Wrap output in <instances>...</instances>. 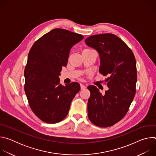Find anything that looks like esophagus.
Instances as JSON below:
<instances>
[{
  "label": "esophagus",
  "mask_w": 156,
  "mask_h": 156,
  "mask_svg": "<svg viewBox=\"0 0 156 156\" xmlns=\"http://www.w3.org/2000/svg\"><path fill=\"white\" fill-rule=\"evenodd\" d=\"M80 87H81V90H84V89L86 88V86L84 84H80Z\"/></svg>",
  "instance_id": "1"
}]
</instances>
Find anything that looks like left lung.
I'll use <instances>...</instances> for the list:
<instances>
[{"label": "left lung", "mask_w": 156, "mask_h": 156, "mask_svg": "<svg viewBox=\"0 0 156 156\" xmlns=\"http://www.w3.org/2000/svg\"><path fill=\"white\" fill-rule=\"evenodd\" d=\"M85 43L98 52L99 72L108 76L105 82L108 87L102 95L95 86H87L91 93L87 102L88 117L98 126L108 127L125 117L135 96V57L126 44L113 34L91 36Z\"/></svg>", "instance_id": "left-lung-1"}]
</instances>
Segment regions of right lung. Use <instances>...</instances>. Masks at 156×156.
<instances>
[{
	"instance_id": "1",
	"label": "right lung",
	"mask_w": 156,
	"mask_h": 156,
	"mask_svg": "<svg viewBox=\"0 0 156 156\" xmlns=\"http://www.w3.org/2000/svg\"><path fill=\"white\" fill-rule=\"evenodd\" d=\"M84 38L80 34L55 28L37 40L28 54L24 75L30 108L42 121L55 123L67 115L80 91L78 83L62 86L58 76L67 65L70 51Z\"/></svg>"
}]
</instances>
